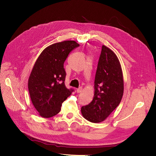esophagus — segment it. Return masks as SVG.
Segmentation results:
<instances>
[{"mask_svg": "<svg viewBox=\"0 0 156 156\" xmlns=\"http://www.w3.org/2000/svg\"><path fill=\"white\" fill-rule=\"evenodd\" d=\"M81 91H82V87H80L76 89V92H77L78 94L81 92Z\"/></svg>", "mask_w": 156, "mask_h": 156, "instance_id": "obj_1", "label": "esophagus"}]
</instances>
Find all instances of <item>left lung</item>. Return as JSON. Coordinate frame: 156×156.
Listing matches in <instances>:
<instances>
[{
  "mask_svg": "<svg viewBox=\"0 0 156 156\" xmlns=\"http://www.w3.org/2000/svg\"><path fill=\"white\" fill-rule=\"evenodd\" d=\"M94 96L89 104L81 109L84 118L101 122L119 104L124 91L122 72L116 55L102 45L94 81Z\"/></svg>",
  "mask_w": 156,
  "mask_h": 156,
  "instance_id": "1",
  "label": "left lung"
}]
</instances>
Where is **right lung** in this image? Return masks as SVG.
<instances>
[{
  "mask_svg": "<svg viewBox=\"0 0 156 156\" xmlns=\"http://www.w3.org/2000/svg\"><path fill=\"white\" fill-rule=\"evenodd\" d=\"M80 45L67 40L46 47L40 54L28 79L33 105L43 118H51L61 111L62 102L74 91L65 86L64 63L69 54Z\"/></svg>",
  "mask_w": 156,
  "mask_h": 156,
  "instance_id": "obj_1",
  "label": "right lung"
}]
</instances>
